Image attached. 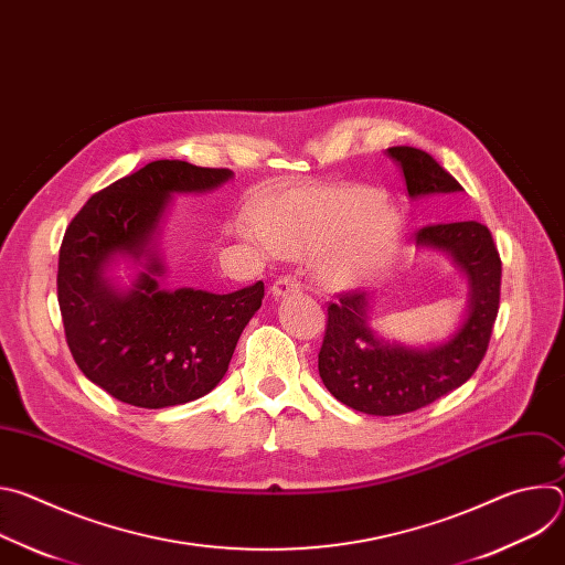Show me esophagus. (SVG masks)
Returning <instances> with one entry per match:
<instances>
[{"label": "esophagus", "instance_id": "esophagus-1", "mask_svg": "<svg viewBox=\"0 0 565 565\" xmlns=\"http://www.w3.org/2000/svg\"><path fill=\"white\" fill-rule=\"evenodd\" d=\"M299 288H301V284H299L297 279H292V277H279V279L270 286V292H273L275 299H279V297H286V295L299 292Z\"/></svg>", "mask_w": 565, "mask_h": 565}]
</instances>
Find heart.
Masks as SVG:
<instances>
[{
    "instance_id": "heart-1",
    "label": "heart",
    "mask_w": 565,
    "mask_h": 565,
    "mask_svg": "<svg viewBox=\"0 0 565 565\" xmlns=\"http://www.w3.org/2000/svg\"><path fill=\"white\" fill-rule=\"evenodd\" d=\"M375 205L377 196L360 190H297L279 196L264 221L259 216L241 221L238 234L264 250L275 248L284 255L321 248L315 259L317 279L331 290H355L384 268L397 244V216L388 207L367 215ZM358 217L363 220L360 224L354 222Z\"/></svg>"
}]
</instances>
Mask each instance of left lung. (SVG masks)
<instances>
[{"label":"left lung","mask_w":565,"mask_h":565,"mask_svg":"<svg viewBox=\"0 0 565 565\" xmlns=\"http://www.w3.org/2000/svg\"><path fill=\"white\" fill-rule=\"evenodd\" d=\"M405 174L409 196L462 192L460 183L416 147H388ZM420 253H440L462 273L467 303L449 338L407 347L371 329L373 297L344 295L329 306L319 377L347 407L369 416H399L431 405L465 384L488 351L501 297V257L490 230L478 221L427 225L414 236Z\"/></svg>","instance_id":"8db88e82"}]
</instances>
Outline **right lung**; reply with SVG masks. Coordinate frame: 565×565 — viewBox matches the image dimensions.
Segmentation results:
<instances>
[{
  "mask_svg": "<svg viewBox=\"0 0 565 565\" xmlns=\"http://www.w3.org/2000/svg\"><path fill=\"white\" fill-rule=\"evenodd\" d=\"M232 177L153 160L94 194L64 232L57 301L66 344L79 371L131 407L166 409L210 393L262 308L264 281L227 295L163 288L158 236L174 194H205ZM120 260L137 268L131 285L108 275Z\"/></svg>",
  "mask_w": 565,
  "mask_h": 565,
  "instance_id": "1",
  "label": "right lung"
}]
</instances>
